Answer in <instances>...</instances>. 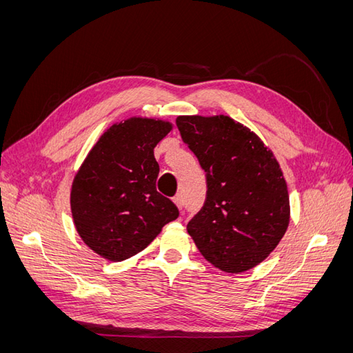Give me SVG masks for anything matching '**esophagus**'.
<instances>
[{"label":"esophagus","mask_w":353,"mask_h":353,"mask_svg":"<svg viewBox=\"0 0 353 353\" xmlns=\"http://www.w3.org/2000/svg\"><path fill=\"white\" fill-rule=\"evenodd\" d=\"M174 203L178 206L179 210H183V208H184V197H183V194H176L174 197Z\"/></svg>","instance_id":"obj_1"}]
</instances>
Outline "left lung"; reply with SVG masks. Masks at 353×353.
Returning a JSON list of instances; mask_svg holds the SVG:
<instances>
[{
    "label": "left lung",
    "instance_id": "left-lung-1",
    "mask_svg": "<svg viewBox=\"0 0 353 353\" xmlns=\"http://www.w3.org/2000/svg\"><path fill=\"white\" fill-rule=\"evenodd\" d=\"M181 138L206 176V199L187 231L225 272L261 263L288 225L287 185L279 162L248 128L228 116H179Z\"/></svg>",
    "mask_w": 353,
    "mask_h": 353
}]
</instances>
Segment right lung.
I'll use <instances>...</instances> for the list:
<instances>
[{"mask_svg": "<svg viewBox=\"0 0 353 353\" xmlns=\"http://www.w3.org/2000/svg\"><path fill=\"white\" fill-rule=\"evenodd\" d=\"M170 131L162 121L132 117L105 131L74 176L72 215L79 236L103 258L121 262L150 244L179 216L156 190L154 147Z\"/></svg>", "mask_w": 353, "mask_h": 353, "instance_id": "1", "label": "right lung"}]
</instances>
